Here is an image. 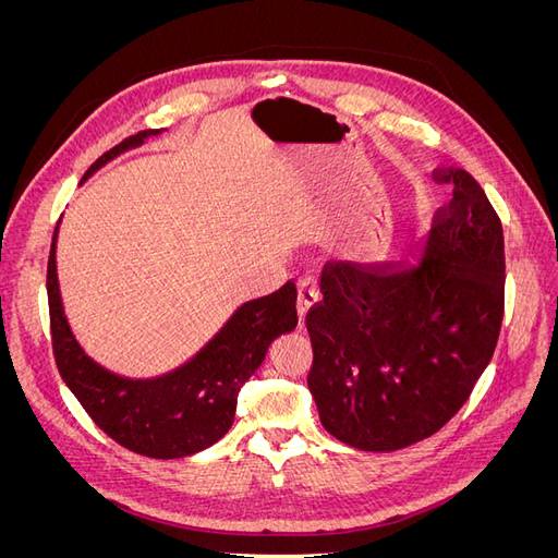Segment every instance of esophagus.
<instances>
[{
    "label": "esophagus",
    "mask_w": 558,
    "mask_h": 558,
    "mask_svg": "<svg viewBox=\"0 0 558 558\" xmlns=\"http://www.w3.org/2000/svg\"><path fill=\"white\" fill-rule=\"evenodd\" d=\"M318 302V286L314 279H300L298 281V314L305 320L307 312Z\"/></svg>",
    "instance_id": "1"
}]
</instances>
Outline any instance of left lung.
Instances as JSON below:
<instances>
[{
	"label": "left lung",
	"mask_w": 558,
	"mask_h": 558,
	"mask_svg": "<svg viewBox=\"0 0 558 558\" xmlns=\"http://www.w3.org/2000/svg\"><path fill=\"white\" fill-rule=\"evenodd\" d=\"M447 214L408 260L328 265L307 314V386L324 428L361 451L426 440L463 408L502 320V226L465 170Z\"/></svg>",
	"instance_id": "obj_1"
}]
</instances>
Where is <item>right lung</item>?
<instances>
[{
    "label": "right lung",
    "mask_w": 558,
    "mask_h": 558,
    "mask_svg": "<svg viewBox=\"0 0 558 558\" xmlns=\"http://www.w3.org/2000/svg\"><path fill=\"white\" fill-rule=\"evenodd\" d=\"M160 132L165 130H144L113 146L81 183ZM58 230L60 223L46 275L50 335L60 375L83 410L111 440L150 459H183L221 440L234 421L240 388L263 365L269 344L298 326L295 283L244 302L195 356L170 373L125 377L97 363L66 320L58 281Z\"/></svg>",
    "instance_id": "right-lung-1"
}]
</instances>
